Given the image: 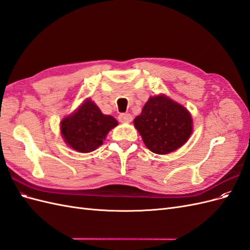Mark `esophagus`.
<instances>
[{
	"label": "esophagus",
	"instance_id": "esophagus-1",
	"mask_svg": "<svg viewBox=\"0 0 250 250\" xmlns=\"http://www.w3.org/2000/svg\"><path fill=\"white\" fill-rule=\"evenodd\" d=\"M119 121L122 123H129L132 121V116L130 113H120Z\"/></svg>",
	"mask_w": 250,
	"mask_h": 250
}]
</instances>
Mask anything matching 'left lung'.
I'll return each instance as SVG.
<instances>
[{
  "mask_svg": "<svg viewBox=\"0 0 250 250\" xmlns=\"http://www.w3.org/2000/svg\"><path fill=\"white\" fill-rule=\"evenodd\" d=\"M133 124L146 147L156 154L177 150L193 131L190 112L165 95L150 97Z\"/></svg>",
  "mask_w": 250,
  "mask_h": 250,
  "instance_id": "obj_1",
  "label": "left lung"
}]
</instances>
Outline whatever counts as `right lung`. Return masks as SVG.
<instances>
[{
	"mask_svg": "<svg viewBox=\"0 0 250 250\" xmlns=\"http://www.w3.org/2000/svg\"><path fill=\"white\" fill-rule=\"evenodd\" d=\"M117 125L115 118L103 115L92 100L86 99L73 115L62 121L60 131L71 148L87 153L101 146L108 131Z\"/></svg>",
	"mask_w": 250,
	"mask_h": 250,
	"instance_id": "right-lung-1",
	"label": "right lung"
}]
</instances>
